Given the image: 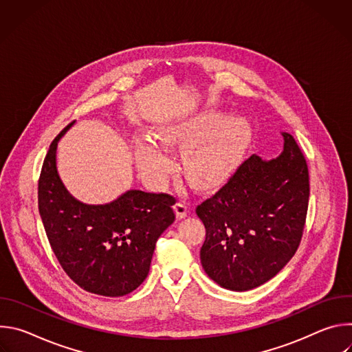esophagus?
<instances>
[{
	"label": "esophagus",
	"instance_id": "esophagus-1",
	"mask_svg": "<svg viewBox=\"0 0 352 352\" xmlns=\"http://www.w3.org/2000/svg\"><path fill=\"white\" fill-rule=\"evenodd\" d=\"M174 209H175V213H177L178 219H184L188 213V205H186L185 200H178V202L174 205Z\"/></svg>",
	"mask_w": 352,
	"mask_h": 352
}]
</instances>
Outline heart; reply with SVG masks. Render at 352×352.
I'll use <instances>...</instances> for the list:
<instances>
[{
  "label": "heart",
  "mask_w": 352,
  "mask_h": 352,
  "mask_svg": "<svg viewBox=\"0 0 352 352\" xmlns=\"http://www.w3.org/2000/svg\"><path fill=\"white\" fill-rule=\"evenodd\" d=\"M160 136L166 144H174L178 142H193L200 136V132H181L170 128L162 131ZM243 139L245 129L242 124L232 122L214 135L192 143L184 153V168L189 179L199 184L214 181L227 170ZM135 157L140 173L148 181H163L171 167L167 150L147 136L136 139Z\"/></svg>",
  "instance_id": "b5f03b06"
}]
</instances>
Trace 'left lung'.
Here are the masks:
<instances>
[{
    "instance_id": "obj_1",
    "label": "left lung",
    "mask_w": 352,
    "mask_h": 352,
    "mask_svg": "<svg viewBox=\"0 0 352 352\" xmlns=\"http://www.w3.org/2000/svg\"><path fill=\"white\" fill-rule=\"evenodd\" d=\"M273 160L252 155L227 182L196 206L206 239L200 262L206 274L232 291H248L273 278L302 239L309 171L292 135Z\"/></svg>"
}]
</instances>
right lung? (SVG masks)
<instances>
[{
    "instance_id": "obj_1",
    "label": "right lung",
    "mask_w": 352,
    "mask_h": 352,
    "mask_svg": "<svg viewBox=\"0 0 352 352\" xmlns=\"http://www.w3.org/2000/svg\"><path fill=\"white\" fill-rule=\"evenodd\" d=\"M67 125L50 144L38 178V213L53 252L80 288L122 296L147 277L159 236L173 224L175 197L128 190L109 205H85L63 185L56 153Z\"/></svg>"
}]
</instances>
